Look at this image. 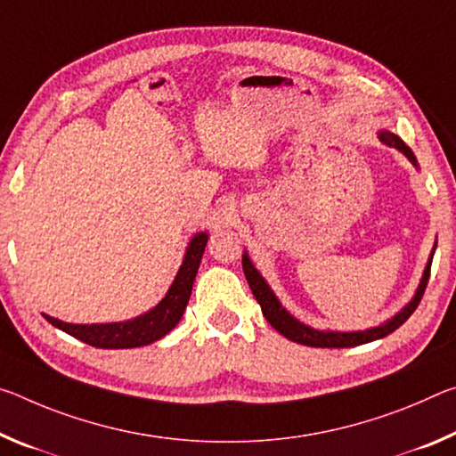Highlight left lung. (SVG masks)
I'll return each mask as SVG.
<instances>
[{
	"instance_id": "1",
	"label": "left lung",
	"mask_w": 456,
	"mask_h": 456,
	"mask_svg": "<svg viewBox=\"0 0 456 456\" xmlns=\"http://www.w3.org/2000/svg\"><path fill=\"white\" fill-rule=\"evenodd\" d=\"M379 141H384V143L390 145V147H396L398 151L404 153L406 158L412 161V166H416L414 153L410 151V147L400 137L394 135V133L382 131V133H379ZM430 265H432V258L428 260L427 271H424V277L420 281V287H418L414 298L406 305L404 309L398 313L396 317L386 321L384 325L374 327V330L354 331V333H335V331L311 330V327L298 323L295 317H290L289 313L281 307L279 298L274 297L271 289H268V285L265 282V279L260 277L256 268L252 266L250 258L246 255L242 256V268H244L246 281H248V285L252 289V295L256 297V301L260 305V309H263V315L266 317L268 323H271L281 335H285L287 339L301 343V346H309V347H354V346H362V343H368V341H374V339H382V338H386V335H390L392 331H396L398 327L404 323V321L416 311L418 303H420L424 290H427V285H428Z\"/></svg>"
}]
</instances>
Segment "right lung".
<instances>
[{
	"instance_id": "right-lung-1",
	"label": "right lung",
	"mask_w": 456,
	"mask_h": 456,
	"mask_svg": "<svg viewBox=\"0 0 456 456\" xmlns=\"http://www.w3.org/2000/svg\"><path fill=\"white\" fill-rule=\"evenodd\" d=\"M208 242V234L193 236L188 250H185L183 265L179 268L174 285L169 287L167 295L158 307L151 309L145 315H141L133 321H125V323H104V325H72L58 321L54 317H46L48 323H52L64 333L72 335L80 341L88 343L93 347L101 349H126V347H141L147 343H153L167 335L182 319L185 305L190 301L193 279L198 274V266L201 255H204Z\"/></svg>"
}]
</instances>
